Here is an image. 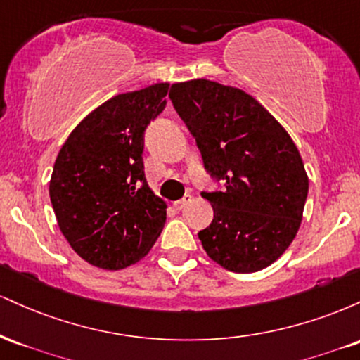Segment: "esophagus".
Instances as JSON below:
<instances>
[{
  "label": "esophagus",
  "mask_w": 360,
  "mask_h": 360,
  "mask_svg": "<svg viewBox=\"0 0 360 360\" xmlns=\"http://www.w3.org/2000/svg\"><path fill=\"white\" fill-rule=\"evenodd\" d=\"M188 203H191V196H189V194H184L183 198H181V200H177L176 203H174V208L176 210H183L186 205Z\"/></svg>",
  "instance_id": "1"
}]
</instances>
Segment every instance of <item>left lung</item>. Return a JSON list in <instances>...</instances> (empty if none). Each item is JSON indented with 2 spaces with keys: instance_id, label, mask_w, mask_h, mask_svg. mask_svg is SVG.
I'll return each mask as SVG.
<instances>
[{
  "instance_id": "obj_1",
  "label": "left lung",
  "mask_w": 360,
  "mask_h": 360,
  "mask_svg": "<svg viewBox=\"0 0 360 360\" xmlns=\"http://www.w3.org/2000/svg\"><path fill=\"white\" fill-rule=\"evenodd\" d=\"M169 98L206 174L221 184L201 191L213 206V221L198 233L206 254L233 272L271 266L296 237L308 196L295 142L242 89L194 79L172 84Z\"/></svg>"
}]
</instances>
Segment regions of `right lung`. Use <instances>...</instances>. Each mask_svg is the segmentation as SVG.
Returning a JSON list of instances; mask_svg holds the SVG:
<instances>
[{"mask_svg":"<svg viewBox=\"0 0 360 360\" xmlns=\"http://www.w3.org/2000/svg\"><path fill=\"white\" fill-rule=\"evenodd\" d=\"M167 89L160 82L111 98L74 128L53 164L49 194L60 232L101 269L137 262L166 223V203L148 188L142 154Z\"/></svg>","mask_w":360,"mask_h":360,"instance_id":"obj_1","label":"right lung"}]
</instances>
